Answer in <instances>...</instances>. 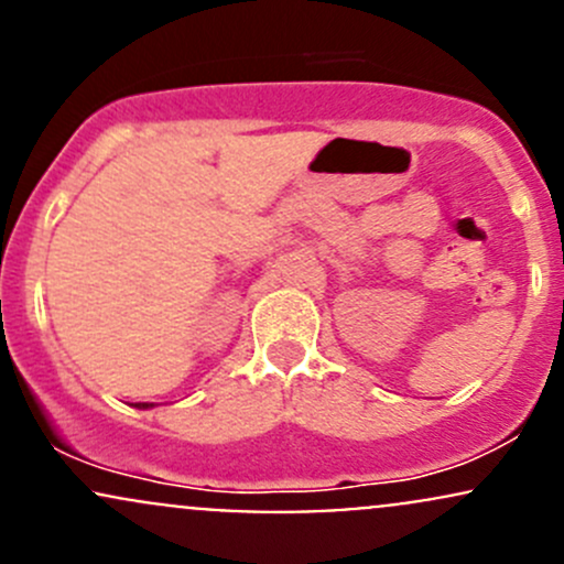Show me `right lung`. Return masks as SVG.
I'll use <instances>...</instances> for the list:
<instances>
[{
    "label": "right lung",
    "instance_id": "1",
    "mask_svg": "<svg viewBox=\"0 0 564 564\" xmlns=\"http://www.w3.org/2000/svg\"><path fill=\"white\" fill-rule=\"evenodd\" d=\"M134 408H153V402H138V405Z\"/></svg>",
    "mask_w": 564,
    "mask_h": 564
}]
</instances>
